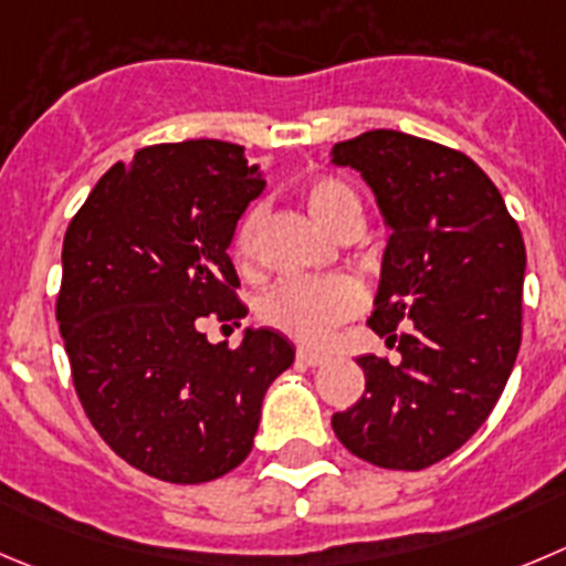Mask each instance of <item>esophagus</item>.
<instances>
[{"instance_id": "obj_1", "label": "esophagus", "mask_w": 566, "mask_h": 566, "mask_svg": "<svg viewBox=\"0 0 566 566\" xmlns=\"http://www.w3.org/2000/svg\"><path fill=\"white\" fill-rule=\"evenodd\" d=\"M325 360H327L325 353H316V349H308V347L297 349V364H303V367H319V364H325Z\"/></svg>"}]
</instances>
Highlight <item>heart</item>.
<instances>
[{
    "label": "heart",
    "mask_w": 566,
    "mask_h": 566,
    "mask_svg": "<svg viewBox=\"0 0 566 566\" xmlns=\"http://www.w3.org/2000/svg\"><path fill=\"white\" fill-rule=\"evenodd\" d=\"M303 202L311 217L331 233H344L349 224H360V199L344 180L319 175L303 186ZM261 208H250L239 219L230 239V255L241 272L255 263ZM364 308V289L349 277L325 280H280L258 300V319L272 331L303 344H322L338 325L353 319Z\"/></svg>",
    "instance_id": "b5f03b06"
}]
</instances>
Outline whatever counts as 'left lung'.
Here are the masks:
<instances>
[{"label":"left lung","mask_w":566,"mask_h":566,"mask_svg":"<svg viewBox=\"0 0 566 566\" xmlns=\"http://www.w3.org/2000/svg\"><path fill=\"white\" fill-rule=\"evenodd\" d=\"M333 164L360 171L391 228L367 325L402 355L397 367L360 355L367 389L333 430L369 464L424 470L486 422L514 369L520 224L475 160L428 138L360 133L333 147Z\"/></svg>","instance_id":"left-lung-1"}]
</instances>
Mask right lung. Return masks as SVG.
I'll list each match as a JSON object with an SVG mask.
<instances>
[{
    "label": "right lung",
    "instance_id": "1",
    "mask_svg": "<svg viewBox=\"0 0 566 566\" xmlns=\"http://www.w3.org/2000/svg\"><path fill=\"white\" fill-rule=\"evenodd\" d=\"M263 186L239 144H155L113 164L69 222L55 316L74 391L107 448L158 481L235 470L292 367L277 331H247L239 349L202 333L247 316L228 247Z\"/></svg>",
    "mask_w": 566,
    "mask_h": 566
}]
</instances>
